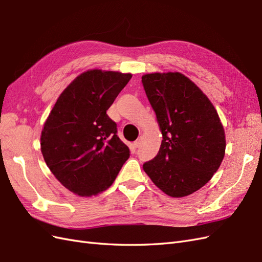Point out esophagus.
I'll return each instance as SVG.
<instances>
[{
  "label": "esophagus",
  "mask_w": 262,
  "mask_h": 262,
  "mask_svg": "<svg viewBox=\"0 0 262 262\" xmlns=\"http://www.w3.org/2000/svg\"><path fill=\"white\" fill-rule=\"evenodd\" d=\"M140 144H141V140L140 139H137L136 141H134V147H135V148H138L139 146H140Z\"/></svg>",
  "instance_id": "obj_1"
}]
</instances>
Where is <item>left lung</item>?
<instances>
[{
    "mask_svg": "<svg viewBox=\"0 0 262 262\" xmlns=\"http://www.w3.org/2000/svg\"><path fill=\"white\" fill-rule=\"evenodd\" d=\"M141 82L162 134L158 154L143 168L168 195H189L211 180L225 156L217 112L182 73H149Z\"/></svg>",
    "mask_w": 262,
    "mask_h": 262,
    "instance_id": "left-lung-1",
    "label": "left lung"
}]
</instances>
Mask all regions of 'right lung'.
Returning a JSON list of instances; mask_svg holds the SVG:
<instances>
[{"mask_svg": "<svg viewBox=\"0 0 262 262\" xmlns=\"http://www.w3.org/2000/svg\"><path fill=\"white\" fill-rule=\"evenodd\" d=\"M130 78L115 71L83 72L64 89L43 125L45 161L57 180L80 196L110 188L129 158L106 111Z\"/></svg>", "mask_w": 262, "mask_h": 262, "instance_id": "right-lung-1", "label": "right lung"}]
</instances>
